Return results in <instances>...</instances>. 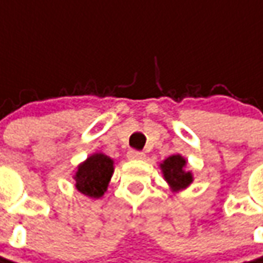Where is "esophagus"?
<instances>
[{
    "label": "esophagus",
    "instance_id": "esophagus-1",
    "mask_svg": "<svg viewBox=\"0 0 263 263\" xmlns=\"http://www.w3.org/2000/svg\"><path fill=\"white\" fill-rule=\"evenodd\" d=\"M126 156H128V159L137 160V159H143V158H145V154L141 152V151H137V149H131V151L126 154Z\"/></svg>",
    "mask_w": 263,
    "mask_h": 263
}]
</instances>
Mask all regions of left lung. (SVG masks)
I'll return each mask as SVG.
<instances>
[{"label":"left lung","mask_w":263,"mask_h":263,"mask_svg":"<svg viewBox=\"0 0 263 263\" xmlns=\"http://www.w3.org/2000/svg\"><path fill=\"white\" fill-rule=\"evenodd\" d=\"M184 166H186V159L182 158L180 155H172L160 165L166 182L169 183L175 190L186 189L193 182L192 173L184 171Z\"/></svg>","instance_id":"1"}]
</instances>
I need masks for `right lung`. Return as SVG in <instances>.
Instances as JSON below:
<instances>
[{
	"label": "right lung",
	"mask_w": 263,
	"mask_h": 263,
	"mask_svg": "<svg viewBox=\"0 0 263 263\" xmlns=\"http://www.w3.org/2000/svg\"><path fill=\"white\" fill-rule=\"evenodd\" d=\"M112 160L103 154H96L79 166L76 172V187L88 197H101L112 176Z\"/></svg>",
	"instance_id": "obj_1"
}]
</instances>
